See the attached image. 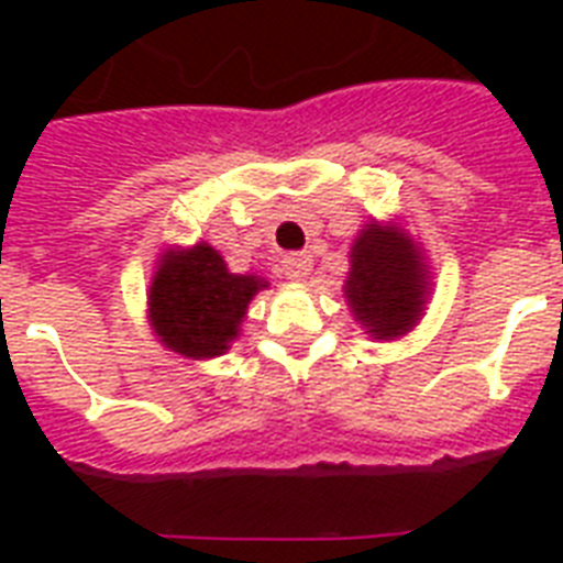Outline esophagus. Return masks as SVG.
<instances>
[{
  "label": "esophagus",
  "mask_w": 563,
  "mask_h": 563,
  "mask_svg": "<svg viewBox=\"0 0 563 563\" xmlns=\"http://www.w3.org/2000/svg\"><path fill=\"white\" fill-rule=\"evenodd\" d=\"M309 268H312V260H309V254H303V251H291V254L283 256V272H286V277H291V280L307 277Z\"/></svg>",
  "instance_id": "obj_1"
}]
</instances>
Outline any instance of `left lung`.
Returning a JSON list of instances; mask_svg holds the SVG:
<instances>
[{
    "instance_id": "obj_1",
    "label": "left lung",
    "mask_w": 563,
    "mask_h": 563,
    "mask_svg": "<svg viewBox=\"0 0 563 563\" xmlns=\"http://www.w3.org/2000/svg\"><path fill=\"white\" fill-rule=\"evenodd\" d=\"M344 295L376 339L409 333L423 307V265L402 233L379 224L362 230L351 251Z\"/></svg>"
}]
</instances>
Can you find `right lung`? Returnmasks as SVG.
I'll list each match as a JSON object with an SVG mask.
<instances>
[{
  "mask_svg": "<svg viewBox=\"0 0 563 563\" xmlns=\"http://www.w3.org/2000/svg\"><path fill=\"white\" fill-rule=\"evenodd\" d=\"M260 289L265 280L230 274L210 245L172 251L154 274L148 295L154 333L166 347L192 360L219 356L239 335V321Z\"/></svg>",
  "mask_w": 563,
  "mask_h": 563,
  "instance_id": "right-lung-1",
  "label": "right lung"
}]
</instances>
